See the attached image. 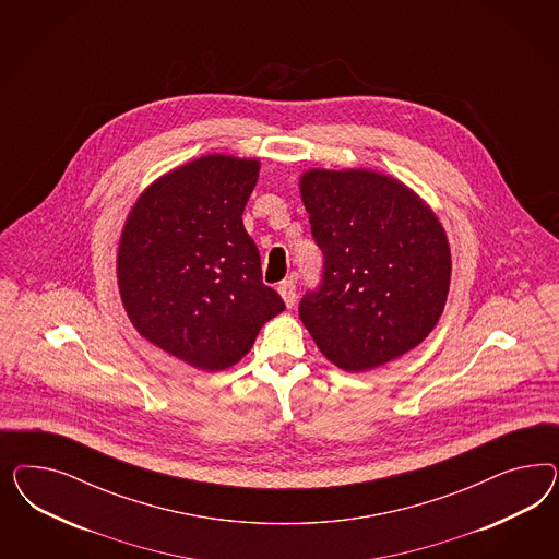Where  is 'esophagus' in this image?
Instances as JSON below:
<instances>
[{
    "label": "esophagus",
    "mask_w": 559,
    "mask_h": 559,
    "mask_svg": "<svg viewBox=\"0 0 559 559\" xmlns=\"http://www.w3.org/2000/svg\"><path fill=\"white\" fill-rule=\"evenodd\" d=\"M278 293H281V297H283V301H285L287 307H293V305H295V299H297V290H295V281H293V278L283 281V283L278 285Z\"/></svg>",
    "instance_id": "34e87169"
}]
</instances>
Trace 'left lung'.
I'll return each instance as SVG.
<instances>
[{
  "mask_svg": "<svg viewBox=\"0 0 559 559\" xmlns=\"http://www.w3.org/2000/svg\"><path fill=\"white\" fill-rule=\"evenodd\" d=\"M301 199L323 252L299 318L338 369L362 372L416 348L451 283L447 234L423 199L372 169H307Z\"/></svg>",
  "mask_w": 559,
  "mask_h": 559,
  "instance_id": "obj_1",
  "label": "left lung"
}]
</instances>
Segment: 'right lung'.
I'll list each match as a JSON object with an SVG mask.
<instances>
[{"label":"right lung","instance_id":"right-lung-1","mask_svg":"<svg viewBox=\"0 0 559 559\" xmlns=\"http://www.w3.org/2000/svg\"><path fill=\"white\" fill-rule=\"evenodd\" d=\"M260 162L203 155L145 188L120 236L122 305L143 338L203 371H223L254 346L285 304L262 283L243 209Z\"/></svg>","mask_w":559,"mask_h":559}]
</instances>
